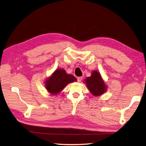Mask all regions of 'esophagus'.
Listing matches in <instances>:
<instances>
[{"label": "esophagus", "mask_w": 146, "mask_h": 146, "mask_svg": "<svg viewBox=\"0 0 146 146\" xmlns=\"http://www.w3.org/2000/svg\"><path fill=\"white\" fill-rule=\"evenodd\" d=\"M82 76H80V77H78V78H77V80H78V82H81V81L82 80Z\"/></svg>", "instance_id": "obj_1"}]
</instances>
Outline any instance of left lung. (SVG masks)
<instances>
[{"mask_svg": "<svg viewBox=\"0 0 146 146\" xmlns=\"http://www.w3.org/2000/svg\"><path fill=\"white\" fill-rule=\"evenodd\" d=\"M85 83L91 94L96 97L102 95L107 91V86L100 73L97 71H92L91 76L86 78Z\"/></svg>", "mask_w": 146, "mask_h": 146, "instance_id": "left-lung-1", "label": "left lung"}]
</instances>
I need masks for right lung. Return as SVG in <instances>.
I'll return each instance as SVG.
<instances>
[{
	"label": "right lung",
	"mask_w": 146,
	"mask_h": 146,
	"mask_svg": "<svg viewBox=\"0 0 146 146\" xmlns=\"http://www.w3.org/2000/svg\"><path fill=\"white\" fill-rule=\"evenodd\" d=\"M77 81L75 77L67 74L66 71L61 68L56 70L51 76L45 81V87L51 95H57L68 83Z\"/></svg>",
	"instance_id": "obj_1"
}]
</instances>
